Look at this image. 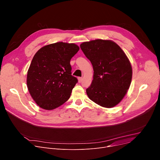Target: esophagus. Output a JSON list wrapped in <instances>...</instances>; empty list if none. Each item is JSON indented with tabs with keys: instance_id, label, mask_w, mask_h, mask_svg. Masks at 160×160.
Segmentation results:
<instances>
[{
	"instance_id": "obj_1",
	"label": "esophagus",
	"mask_w": 160,
	"mask_h": 160,
	"mask_svg": "<svg viewBox=\"0 0 160 160\" xmlns=\"http://www.w3.org/2000/svg\"><path fill=\"white\" fill-rule=\"evenodd\" d=\"M82 81V78H78V81L79 82H81Z\"/></svg>"
}]
</instances>
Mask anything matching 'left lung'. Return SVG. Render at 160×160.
<instances>
[{"label":"left lung","mask_w":160,"mask_h":160,"mask_svg":"<svg viewBox=\"0 0 160 160\" xmlns=\"http://www.w3.org/2000/svg\"><path fill=\"white\" fill-rule=\"evenodd\" d=\"M93 68V79L87 89L89 99L101 106L117 105L129 88L132 70L122 49L109 40L97 39L80 45Z\"/></svg>","instance_id":"obj_1"}]
</instances>
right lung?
I'll list each match as a JSON object with an SVG mask.
<instances>
[{"label": "right lung", "mask_w": 160, "mask_h": 160, "mask_svg": "<svg viewBox=\"0 0 160 160\" xmlns=\"http://www.w3.org/2000/svg\"><path fill=\"white\" fill-rule=\"evenodd\" d=\"M79 50L75 43L57 42L42 47L28 71L27 86L38 106L52 110L70 98L78 79L72 76L70 59Z\"/></svg>", "instance_id": "add662e5"}]
</instances>
